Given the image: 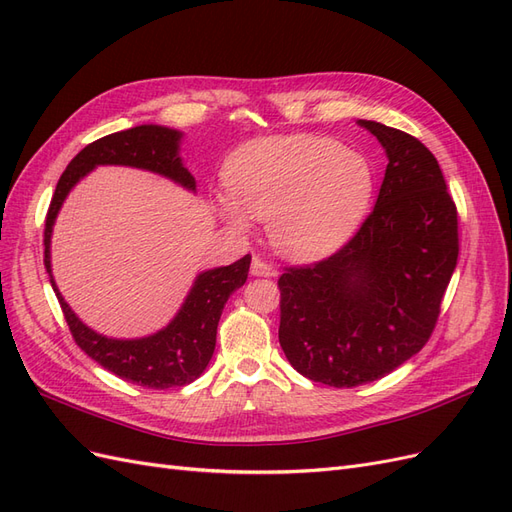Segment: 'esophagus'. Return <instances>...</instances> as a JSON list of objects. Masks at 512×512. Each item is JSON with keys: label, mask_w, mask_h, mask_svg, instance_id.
I'll use <instances>...</instances> for the list:
<instances>
[{"label": "esophagus", "mask_w": 512, "mask_h": 512, "mask_svg": "<svg viewBox=\"0 0 512 512\" xmlns=\"http://www.w3.org/2000/svg\"><path fill=\"white\" fill-rule=\"evenodd\" d=\"M252 275H258V277H273V275H277V271H275L273 265H269V262H265L260 256H254V258H252Z\"/></svg>", "instance_id": "obj_1"}]
</instances>
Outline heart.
Wrapping results in <instances>:
<instances>
[{
    "instance_id": "obj_1",
    "label": "heart",
    "mask_w": 512,
    "mask_h": 512,
    "mask_svg": "<svg viewBox=\"0 0 512 512\" xmlns=\"http://www.w3.org/2000/svg\"><path fill=\"white\" fill-rule=\"evenodd\" d=\"M224 220L247 226L245 211L267 220L273 247L294 260L335 252L365 218L376 173L363 153L322 136L262 138L241 147L224 168Z\"/></svg>"
}]
</instances>
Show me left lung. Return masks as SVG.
Returning <instances> with one entry per match:
<instances>
[{
    "label": "left lung",
    "mask_w": 512,
    "mask_h": 512,
    "mask_svg": "<svg viewBox=\"0 0 512 512\" xmlns=\"http://www.w3.org/2000/svg\"><path fill=\"white\" fill-rule=\"evenodd\" d=\"M359 126L389 158L374 211L342 250L277 280L286 359L335 389L380 380L427 344L459 256L457 207L433 153L378 121Z\"/></svg>",
    "instance_id": "left-lung-1"
}]
</instances>
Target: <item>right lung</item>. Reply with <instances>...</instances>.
Segmentation results:
<instances>
[{
	"instance_id": "1",
	"label": "right lung",
	"mask_w": 512,
	"mask_h": 512,
	"mask_svg": "<svg viewBox=\"0 0 512 512\" xmlns=\"http://www.w3.org/2000/svg\"><path fill=\"white\" fill-rule=\"evenodd\" d=\"M181 132L164 126H136L98 138L76 153L59 177L44 224V267L51 277L61 312L79 348L115 376L147 389H170L194 382L209 365L215 350V333L228 297L247 280L252 256L228 267L200 273L177 316L158 333L138 339H113L83 324L61 297L51 273V235L57 213L70 190L96 166H132L151 170L170 181L196 190V181L179 158Z\"/></svg>"
}]
</instances>
